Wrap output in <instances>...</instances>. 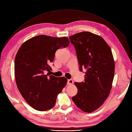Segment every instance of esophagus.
Returning a JSON list of instances; mask_svg holds the SVG:
<instances>
[{
	"label": "esophagus",
	"instance_id": "esophagus-1",
	"mask_svg": "<svg viewBox=\"0 0 132 132\" xmlns=\"http://www.w3.org/2000/svg\"><path fill=\"white\" fill-rule=\"evenodd\" d=\"M67 83H68V85H72L73 83V79H68V82H67Z\"/></svg>",
	"mask_w": 132,
	"mask_h": 132
}]
</instances>
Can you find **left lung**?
Masks as SVG:
<instances>
[{
    "mask_svg": "<svg viewBox=\"0 0 132 132\" xmlns=\"http://www.w3.org/2000/svg\"><path fill=\"white\" fill-rule=\"evenodd\" d=\"M69 38L75 47L80 71L87 70L84 82L75 83L78 92L72 100L83 111L92 112L110 94L115 72L113 55L110 46L98 35L83 31Z\"/></svg>",
    "mask_w": 132,
    "mask_h": 132,
    "instance_id": "obj_1",
    "label": "left lung"
}]
</instances>
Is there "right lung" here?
<instances>
[{
	"mask_svg": "<svg viewBox=\"0 0 132 132\" xmlns=\"http://www.w3.org/2000/svg\"><path fill=\"white\" fill-rule=\"evenodd\" d=\"M69 43L67 37L38 35L25 41L17 51L14 61L16 84L22 97L38 111L52 109L67 84L65 77H56L49 72L56 51Z\"/></svg>",
	"mask_w": 132,
	"mask_h": 132,
	"instance_id": "obj_1",
	"label": "right lung"
}]
</instances>
